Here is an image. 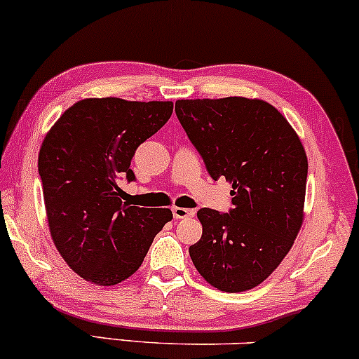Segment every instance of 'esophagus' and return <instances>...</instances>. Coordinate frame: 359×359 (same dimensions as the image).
Wrapping results in <instances>:
<instances>
[{"label":"esophagus","instance_id":"obj_1","mask_svg":"<svg viewBox=\"0 0 359 359\" xmlns=\"http://www.w3.org/2000/svg\"><path fill=\"white\" fill-rule=\"evenodd\" d=\"M172 213H174V219H190V217L195 215V210L192 208H184V207H174L172 208Z\"/></svg>","mask_w":359,"mask_h":359}]
</instances>
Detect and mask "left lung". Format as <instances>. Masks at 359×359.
Instances as JSON below:
<instances>
[{"instance_id": "left-lung-1", "label": "left lung", "mask_w": 359, "mask_h": 359, "mask_svg": "<svg viewBox=\"0 0 359 359\" xmlns=\"http://www.w3.org/2000/svg\"><path fill=\"white\" fill-rule=\"evenodd\" d=\"M175 114L213 180L232 184V208L197 212L202 237L190 245L195 269L222 292L269 278L303 222L305 149L288 121L258 99H182Z\"/></svg>"}]
</instances>
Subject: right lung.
<instances>
[{"label": "right lung", "instance_id": "obj_1", "mask_svg": "<svg viewBox=\"0 0 359 359\" xmlns=\"http://www.w3.org/2000/svg\"><path fill=\"white\" fill-rule=\"evenodd\" d=\"M174 104L84 99L59 117L43 140L38 170L49 230L67 265L90 283L111 287L142 265L169 208L121 201L119 180L134 182L135 151L170 119Z\"/></svg>", "mask_w": 359, "mask_h": 359}]
</instances>
